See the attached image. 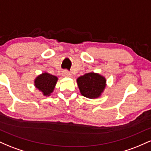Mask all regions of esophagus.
<instances>
[{
	"instance_id": "34e87169",
	"label": "esophagus",
	"mask_w": 151,
	"mask_h": 151,
	"mask_svg": "<svg viewBox=\"0 0 151 151\" xmlns=\"http://www.w3.org/2000/svg\"><path fill=\"white\" fill-rule=\"evenodd\" d=\"M62 76H63V77H70L71 76L70 73L67 70H64L63 72H62Z\"/></svg>"
}]
</instances>
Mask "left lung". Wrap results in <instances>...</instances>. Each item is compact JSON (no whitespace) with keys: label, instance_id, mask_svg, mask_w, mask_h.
<instances>
[{"label":"left lung","instance_id":"obj_1","mask_svg":"<svg viewBox=\"0 0 151 151\" xmlns=\"http://www.w3.org/2000/svg\"><path fill=\"white\" fill-rule=\"evenodd\" d=\"M77 82L81 94L92 99L101 96L106 86V78L94 72L86 73L78 77Z\"/></svg>","mask_w":151,"mask_h":151}]
</instances>
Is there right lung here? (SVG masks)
Instances as JSON below:
<instances>
[{"instance_id":"obj_1","label":"right lung","mask_w":151,"mask_h":151,"mask_svg":"<svg viewBox=\"0 0 151 151\" xmlns=\"http://www.w3.org/2000/svg\"><path fill=\"white\" fill-rule=\"evenodd\" d=\"M58 78L47 72H43L35 78L34 84L36 89L40 91L44 96H49L55 89Z\"/></svg>"}]
</instances>
